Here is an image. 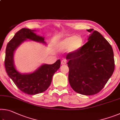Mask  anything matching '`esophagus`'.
I'll return each mask as SVG.
<instances>
[{"instance_id":"1","label":"esophagus","mask_w":120,"mask_h":120,"mask_svg":"<svg viewBox=\"0 0 120 120\" xmlns=\"http://www.w3.org/2000/svg\"><path fill=\"white\" fill-rule=\"evenodd\" d=\"M61 64L62 65L63 64H67V60L66 59H64L61 61Z\"/></svg>"}]
</instances>
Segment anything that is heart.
Wrapping results in <instances>:
<instances>
[{"instance_id":"1","label":"heart","mask_w":120,"mask_h":120,"mask_svg":"<svg viewBox=\"0 0 120 120\" xmlns=\"http://www.w3.org/2000/svg\"><path fill=\"white\" fill-rule=\"evenodd\" d=\"M83 40L79 35L67 36L58 41L55 44L56 49L58 51H64L67 49V52L72 53L76 52L82 48Z\"/></svg>"}]
</instances>
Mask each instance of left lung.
<instances>
[{
	"label": "left lung",
	"instance_id": "left-lung-1",
	"mask_svg": "<svg viewBox=\"0 0 120 120\" xmlns=\"http://www.w3.org/2000/svg\"><path fill=\"white\" fill-rule=\"evenodd\" d=\"M94 29L88 42L76 52L68 53V80L75 92L84 95L97 94L103 88L114 70L111 45L100 33Z\"/></svg>",
	"mask_w": 120,
	"mask_h": 120
}]
</instances>
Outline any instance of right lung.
<instances>
[{"mask_svg": "<svg viewBox=\"0 0 120 120\" xmlns=\"http://www.w3.org/2000/svg\"><path fill=\"white\" fill-rule=\"evenodd\" d=\"M36 30L23 28L16 33L7 44L6 49L5 66L8 76L22 92L28 95H35L44 92L51 83L52 77L60 68L59 59L52 64H43L34 71L22 74L15 67L14 53L16 50L27 40L46 44L44 38L37 35Z\"/></svg>", "mask_w": 120, "mask_h": 120, "instance_id": "1", "label": "right lung"}]
</instances>
